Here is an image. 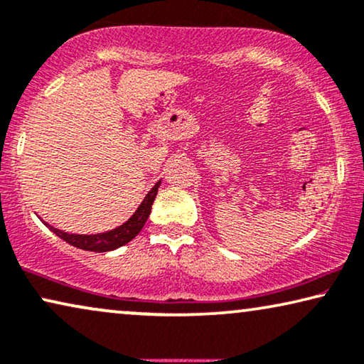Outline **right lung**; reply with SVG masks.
Wrapping results in <instances>:
<instances>
[{
  "label": "right lung",
  "instance_id": "add662e5",
  "mask_svg": "<svg viewBox=\"0 0 364 364\" xmlns=\"http://www.w3.org/2000/svg\"><path fill=\"white\" fill-rule=\"evenodd\" d=\"M160 184L161 181H158L155 186L151 188V191L146 194V198L143 199V203L138 206L135 214H133L129 221L122 224L120 228L114 229V231L94 234V235H84V234H68L64 231H59V229H55L53 226H49V224H46V226H48L54 234H58L60 239L65 240V242L74 245V247L90 250V252H109V250L122 247V245L130 242V240L141 231L148 216H150L151 213V204L155 201Z\"/></svg>",
  "mask_w": 364,
  "mask_h": 364
}]
</instances>
